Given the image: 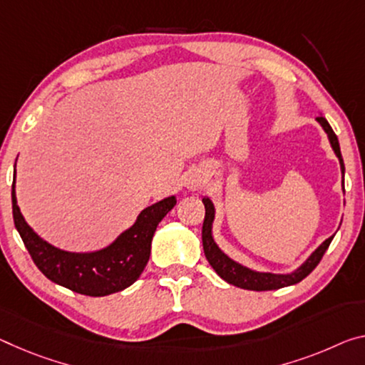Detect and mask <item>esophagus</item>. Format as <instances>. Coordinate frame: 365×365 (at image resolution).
Listing matches in <instances>:
<instances>
[{"mask_svg": "<svg viewBox=\"0 0 365 365\" xmlns=\"http://www.w3.org/2000/svg\"><path fill=\"white\" fill-rule=\"evenodd\" d=\"M207 180H210V172L201 165L190 169L183 177V183L188 190H198L203 187Z\"/></svg>", "mask_w": 365, "mask_h": 365, "instance_id": "34e87169", "label": "esophagus"}]
</instances>
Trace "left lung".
I'll return each mask as SVG.
<instances>
[{"label":"left lung","instance_id":"left-lung-1","mask_svg":"<svg viewBox=\"0 0 365 365\" xmlns=\"http://www.w3.org/2000/svg\"><path fill=\"white\" fill-rule=\"evenodd\" d=\"M317 121L322 125V128L325 130L328 135L329 144H331L334 154L339 159V165H341V173L344 177V162H343V155H341V149H339V143H338V136L334 135V131L329 123L327 121L325 117H317ZM343 190H344V180H343ZM203 205H205V222H203V232H201V239H203V250L206 259L210 262L212 266V269L222 277L224 281H227L229 284L242 287V289H248V291H274V289H281L286 286H292L297 284L307 277L312 271L317 268V264L320 263L322 257L325 255L327 248L331 244L333 237H328V239L323 242V244L317 248V250L312 253V255L305 259V262L299 266L296 271L287 274H274V273H259V271H253L247 266L240 264L234 262L232 258H229L225 253L217 247L216 242L212 239V221H214V205L210 198H203Z\"/></svg>","mask_w":365,"mask_h":365}]
</instances>
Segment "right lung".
Listing matches in <instances>:
<instances>
[{
	"label": "right lung",
	"mask_w": 365,
	"mask_h": 365,
	"mask_svg": "<svg viewBox=\"0 0 365 365\" xmlns=\"http://www.w3.org/2000/svg\"><path fill=\"white\" fill-rule=\"evenodd\" d=\"M14 187L16 169L11 192L14 225L34 263L50 281L91 297L123 291L141 276L151 255L155 229L177 203L175 196L160 200L143 210L136 222L121 232L108 247L96 252L74 253L50 245L34 232L17 206Z\"/></svg>",
	"instance_id": "1"
}]
</instances>
